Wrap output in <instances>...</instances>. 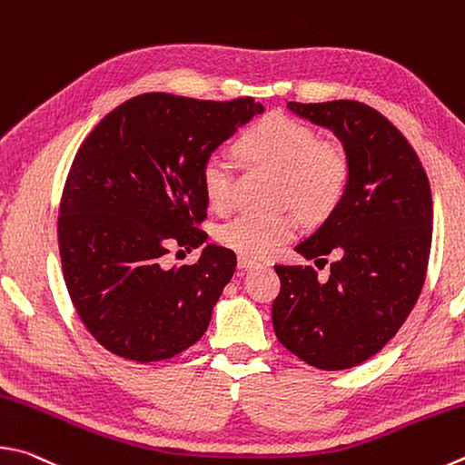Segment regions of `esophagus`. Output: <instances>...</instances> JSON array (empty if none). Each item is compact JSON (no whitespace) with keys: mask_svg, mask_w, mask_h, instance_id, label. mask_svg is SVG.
Listing matches in <instances>:
<instances>
[{"mask_svg":"<svg viewBox=\"0 0 465 465\" xmlns=\"http://www.w3.org/2000/svg\"><path fill=\"white\" fill-rule=\"evenodd\" d=\"M260 264V262L256 260V258H250V256H240L238 258V266L242 268V270H248V268H254V266H258Z\"/></svg>","mask_w":465,"mask_h":465,"instance_id":"obj_1","label":"esophagus"}]
</instances>
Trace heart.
I'll return each mask as SVG.
<instances>
[{"label":"heart","instance_id":"b5f03b06","mask_svg":"<svg viewBox=\"0 0 465 465\" xmlns=\"http://www.w3.org/2000/svg\"><path fill=\"white\" fill-rule=\"evenodd\" d=\"M240 150L252 163L281 173L282 199L292 201L309 219H323L340 205L350 183V160L335 144L317 142L309 125L272 114L262 117L240 140ZM201 187L207 203L227 211L233 201V168L227 156L213 152L201 166ZM299 232L292 211L262 215L243 211L219 232L227 248L246 256H266Z\"/></svg>","mask_w":465,"mask_h":465}]
</instances>
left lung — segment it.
<instances>
[{
	"label": "left lung",
	"mask_w": 465,
	"mask_h": 465,
	"mask_svg": "<svg viewBox=\"0 0 465 465\" xmlns=\"http://www.w3.org/2000/svg\"><path fill=\"white\" fill-rule=\"evenodd\" d=\"M286 109L341 142L350 183L340 205L294 246L305 260L335 256L327 281L313 266H274V331L309 366L348 370L382 350L415 307L431 252V189L407 138L370 105L291 101Z\"/></svg>",
	"instance_id": "left-lung-1"
}]
</instances>
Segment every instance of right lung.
Instances as JSON below:
<instances>
[{
  "label": "right lung",
  "mask_w": 465,
  "mask_h": 465,
  "mask_svg": "<svg viewBox=\"0 0 465 465\" xmlns=\"http://www.w3.org/2000/svg\"><path fill=\"white\" fill-rule=\"evenodd\" d=\"M264 105L144 93L107 114L64 184L58 248L71 301L115 356L158 361L207 331L235 270L232 250L193 227L207 215L201 166ZM173 242L203 245L193 267L166 269Z\"/></svg>",
  "instance_id": "1"
}]
</instances>
